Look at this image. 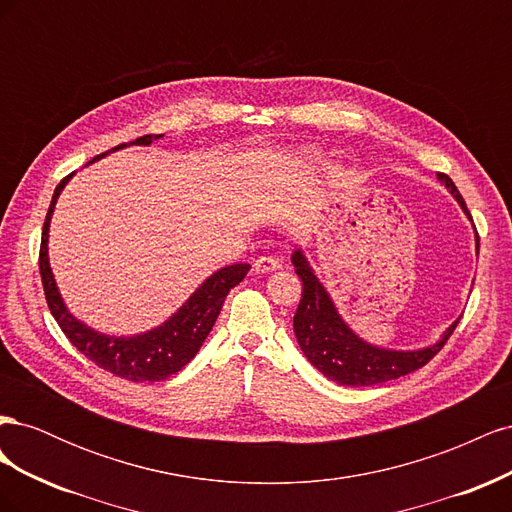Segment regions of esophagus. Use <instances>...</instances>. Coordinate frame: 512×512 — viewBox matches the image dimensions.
I'll list each match as a JSON object with an SVG mask.
<instances>
[{"label": "esophagus", "instance_id": "1", "mask_svg": "<svg viewBox=\"0 0 512 512\" xmlns=\"http://www.w3.org/2000/svg\"><path fill=\"white\" fill-rule=\"evenodd\" d=\"M277 269H282V260L273 254H265V256L254 260V271H258V273H269V271H277Z\"/></svg>", "mask_w": 512, "mask_h": 512}]
</instances>
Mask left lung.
Returning <instances> with one entry per match:
<instances>
[{
  "instance_id": "8db88e82",
  "label": "left lung",
  "mask_w": 512,
  "mask_h": 512,
  "mask_svg": "<svg viewBox=\"0 0 512 512\" xmlns=\"http://www.w3.org/2000/svg\"><path fill=\"white\" fill-rule=\"evenodd\" d=\"M438 177L459 200V205L468 213V218H472L466 207V200L461 198L453 179L444 173H440ZM292 265L294 273L303 282L301 303L297 307V314H294V335H297V342L307 356V361L320 369L324 376L342 386H371L408 376L412 371L427 365L457 329L459 320L444 333L438 344L423 350L395 352L374 348L356 337L346 327L344 320L339 318L327 290L322 288L318 277L309 269L307 260L299 250L292 254Z\"/></svg>"
}]
</instances>
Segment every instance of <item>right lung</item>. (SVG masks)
Segmentation results:
<instances>
[{
	"label": "right lung",
	"mask_w": 512,
	"mask_h": 512,
	"mask_svg": "<svg viewBox=\"0 0 512 512\" xmlns=\"http://www.w3.org/2000/svg\"><path fill=\"white\" fill-rule=\"evenodd\" d=\"M162 134H145L136 138L130 145H149L151 141H158ZM119 147H126L117 145ZM111 149V151H115ZM108 153V151H106ZM106 153H100L91 162L100 160ZM72 175L64 177L55 188L49 213L42 226V241H40V277L44 286L46 305H49L53 318L57 320L59 329L70 339V344L85 354L89 361H94L100 369L108 371L117 378L132 380V382H160L166 380L179 369L188 365L196 352L203 346L209 331L213 329L215 320H218L226 294L230 288H235L243 277L250 271V265H230L222 271L213 273L209 280L200 286L190 301L185 303L179 312L166 320L162 327L153 329L149 333L136 335V337H106L96 331L87 329L83 322L76 320L59 297V290L55 286L53 273L49 267V256H46V241H49V222L51 213L57 203L59 192L64 190Z\"/></svg>",
	"instance_id": "obj_1"
}]
</instances>
